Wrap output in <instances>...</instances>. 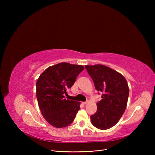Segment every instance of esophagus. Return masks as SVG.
<instances>
[{
    "instance_id": "esophagus-1",
    "label": "esophagus",
    "mask_w": 155,
    "mask_h": 155,
    "mask_svg": "<svg viewBox=\"0 0 155 155\" xmlns=\"http://www.w3.org/2000/svg\"><path fill=\"white\" fill-rule=\"evenodd\" d=\"M88 103V101H84V102H83V105H85V104H87Z\"/></svg>"
}]
</instances>
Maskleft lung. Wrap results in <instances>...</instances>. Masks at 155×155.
<instances>
[{
  "mask_svg": "<svg viewBox=\"0 0 155 155\" xmlns=\"http://www.w3.org/2000/svg\"><path fill=\"white\" fill-rule=\"evenodd\" d=\"M85 67L96 90L103 93L102 100L97 103L96 112L91 116V122L99 129H110L118 122L126 109L129 92L127 82L121 74L105 65Z\"/></svg>",
  "mask_w": 155,
  "mask_h": 155,
  "instance_id": "1",
  "label": "left lung"
}]
</instances>
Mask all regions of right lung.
Instances as JSON below:
<instances>
[{"label":"right lung","instance_id":"1","mask_svg":"<svg viewBox=\"0 0 155 155\" xmlns=\"http://www.w3.org/2000/svg\"><path fill=\"white\" fill-rule=\"evenodd\" d=\"M84 67L82 65L61 63L49 67L36 83V96L45 119L56 128L72 123L80 109V102L66 100L71 88Z\"/></svg>","mask_w":155,"mask_h":155}]
</instances>
